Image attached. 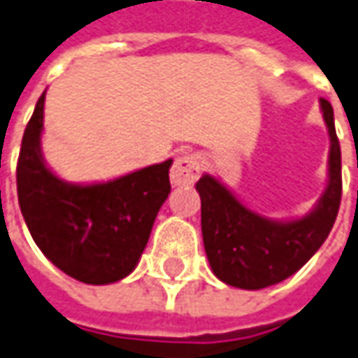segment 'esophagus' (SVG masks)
Masks as SVG:
<instances>
[{
	"label": "esophagus",
	"mask_w": 358,
	"mask_h": 358,
	"mask_svg": "<svg viewBox=\"0 0 358 358\" xmlns=\"http://www.w3.org/2000/svg\"><path fill=\"white\" fill-rule=\"evenodd\" d=\"M201 174V161L194 153H186L178 157L171 169V182L174 186H187L194 184Z\"/></svg>",
	"instance_id": "1"
}]
</instances>
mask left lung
Here are the masks:
<instances>
[{"label":"left lung","instance_id":"1","mask_svg":"<svg viewBox=\"0 0 358 358\" xmlns=\"http://www.w3.org/2000/svg\"><path fill=\"white\" fill-rule=\"evenodd\" d=\"M329 129V184L316 209L296 221H269L240 203L219 180L205 174L196 184L201 197V232L207 259L222 283L264 289L296 273L324 244L341 203V149L334 108L322 99Z\"/></svg>","mask_w":358,"mask_h":358}]
</instances>
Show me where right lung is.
Wrapping results in <instances>:
<instances>
[{
	"mask_svg": "<svg viewBox=\"0 0 358 358\" xmlns=\"http://www.w3.org/2000/svg\"><path fill=\"white\" fill-rule=\"evenodd\" d=\"M44 94L22 136L17 161V196L24 222L42 254L81 283L108 285L134 271L171 194L172 161L127 176L75 186L44 164L40 134Z\"/></svg>",
	"mask_w": 358,
	"mask_h": 358,
	"instance_id": "obj_1",
	"label": "right lung"
}]
</instances>
